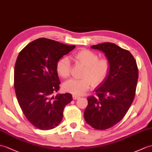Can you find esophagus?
Instances as JSON below:
<instances>
[{
  "instance_id": "1",
  "label": "esophagus",
  "mask_w": 152,
  "mask_h": 152,
  "mask_svg": "<svg viewBox=\"0 0 152 152\" xmlns=\"http://www.w3.org/2000/svg\"><path fill=\"white\" fill-rule=\"evenodd\" d=\"M72 98H73V99L74 100H77V99H78V98H80L79 96H76V95H73L72 96Z\"/></svg>"
}]
</instances>
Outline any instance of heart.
Wrapping results in <instances>:
<instances>
[{
	"label": "heart",
	"instance_id": "obj_1",
	"mask_svg": "<svg viewBox=\"0 0 152 152\" xmlns=\"http://www.w3.org/2000/svg\"><path fill=\"white\" fill-rule=\"evenodd\" d=\"M72 61L85 66L82 80L71 79L63 85L66 92L75 95L83 94L89 89L91 83L98 86L107 78L111 70V62L106 58H99L97 53L83 49L70 57ZM70 63L67 58L60 59L56 64V71L62 78H66L70 74Z\"/></svg>",
	"mask_w": 152,
	"mask_h": 152
}]
</instances>
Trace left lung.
I'll return each instance as SVG.
<instances>
[{
	"mask_svg": "<svg viewBox=\"0 0 152 152\" xmlns=\"http://www.w3.org/2000/svg\"><path fill=\"white\" fill-rule=\"evenodd\" d=\"M91 48L105 53L111 62V70L96 89V96L87 98L84 118L93 128L104 130L117 124L129 110L135 98L139 70L130 52L114 43L107 42Z\"/></svg>",
	"mask_w": 152,
	"mask_h": 152,
	"instance_id": "left-lung-1",
	"label": "left lung"
}]
</instances>
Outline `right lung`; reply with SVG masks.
I'll list each match as a JSON object with an SVG mask.
<instances>
[{
    "label": "right lung",
    "mask_w": 152,
    "mask_h": 152,
    "mask_svg": "<svg viewBox=\"0 0 152 152\" xmlns=\"http://www.w3.org/2000/svg\"><path fill=\"white\" fill-rule=\"evenodd\" d=\"M47 38H39L19 53L14 69L17 101L26 119L36 128L48 130L61 122L71 94L58 92L60 81L56 71L59 59L75 48Z\"/></svg>",
    "instance_id": "right-lung-1"
}]
</instances>
